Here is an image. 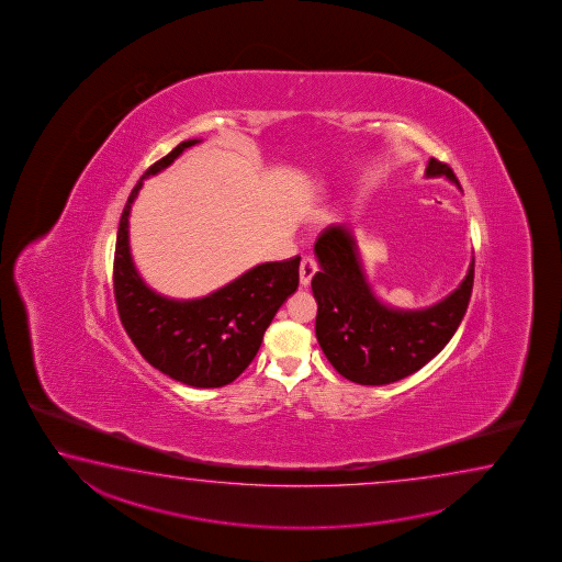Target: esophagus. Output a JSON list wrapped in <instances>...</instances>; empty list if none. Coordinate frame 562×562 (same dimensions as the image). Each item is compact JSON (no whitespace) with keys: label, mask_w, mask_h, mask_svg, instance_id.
Segmentation results:
<instances>
[{"label":"esophagus","mask_w":562,"mask_h":562,"mask_svg":"<svg viewBox=\"0 0 562 562\" xmlns=\"http://www.w3.org/2000/svg\"><path fill=\"white\" fill-rule=\"evenodd\" d=\"M314 273H316V263H314L313 257H303L301 259V285H308Z\"/></svg>","instance_id":"esophagus-1"}]
</instances>
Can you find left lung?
<instances>
[{"label":"left lung","mask_w":562,"mask_h":562,"mask_svg":"<svg viewBox=\"0 0 562 562\" xmlns=\"http://www.w3.org/2000/svg\"><path fill=\"white\" fill-rule=\"evenodd\" d=\"M427 177H447V162L430 159ZM321 271L313 277L318 305L316 340L334 370L360 385H387L430 362L457 333L474 286V257L457 291L437 305L400 311L373 295L363 273L356 239L346 224L324 228L314 244Z\"/></svg>","instance_id":"obj_1"}]
</instances>
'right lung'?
<instances>
[{
    "label": "right lung",
    "instance_id": "right-lung-1",
    "mask_svg": "<svg viewBox=\"0 0 562 562\" xmlns=\"http://www.w3.org/2000/svg\"><path fill=\"white\" fill-rule=\"evenodd\" d=\"M199 142L179 143L153 162L125 202L115 239L114 295L125 333L143 358L172 380L209 390L232 383L256 358L267 326L299 286L301 257L259 263L202 299H167L145 285L130 251V210L147 177Z\"/></svg>",
    "mask_w": 562,
    "mask_h": 562
}]
</instances>
